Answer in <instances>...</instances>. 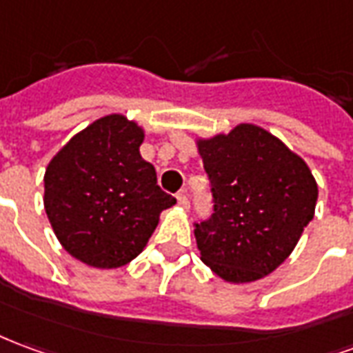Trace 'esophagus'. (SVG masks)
<instances>
[{"label":"esophagus","mask_w":353,"mask_h":353,"mask_svg":"<svg viewBox=\"0 0 353 353\" xmlns=\"http://www.w3.org/2000/svg\"><path fill=\"white\" fill-rule=\"evenodd\" d=\"M177 204L181 206V208H189V199H187V193L185 191H181V193H177Z\"/></svg>","instance_id":"34e87169"}]
</instances>
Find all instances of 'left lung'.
Returning a JSON list of instances; mask_svg holds the SVG:
<instances>
[{
    "mask_svg": "<svg viewBox=\"0 0 353 353\" xmlns=\"http://www.w3.org/2000/svg\"><path fill=\"white\" fill-rule=\"evenodd\" d=\"M210 177L214 214L196 223L201 260L228 283L270 275L314 219L317 181L302 157L256 124L196 137Z\"/></svg>",
    "mask_w": 353,
    "mask_h": 353,
    "instance_id": "obj_1",
    "label": "left lung"
}]
</instances>
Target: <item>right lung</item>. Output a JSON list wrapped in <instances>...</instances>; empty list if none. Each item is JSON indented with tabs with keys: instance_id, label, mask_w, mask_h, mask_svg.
<instances>
[{
	"instance_id": "add662e5",
	"label": "right lung",
	"mask_w": 353,
	"mask_h": 353,
	"mask_svg": "<svg viewBox=\"0 0 353 353\" xmlns=\"http://www.w3.org/2000/svg\"><path fill=\"white\" fill-rule=\"evenodd\" d=\"M145 130L107 114L74 135L43 176V206L59 243L78 262L114 270L143 252L162 210L176 199L141 159Z\"/></svg>"
}]
</instances>
